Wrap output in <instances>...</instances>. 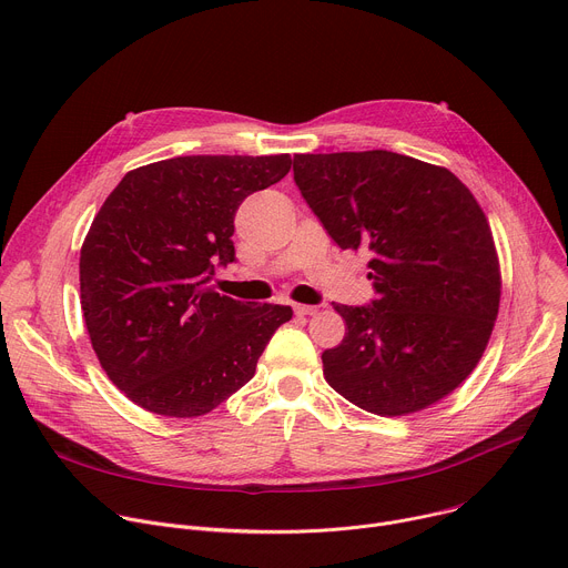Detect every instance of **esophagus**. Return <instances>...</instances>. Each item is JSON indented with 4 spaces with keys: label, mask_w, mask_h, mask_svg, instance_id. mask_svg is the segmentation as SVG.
Listing matches in <instances>:
<instances>
[{
    "label": "esophagus",
    "mask_w": 568,
    "mask_h": 568,
    "mask_svg": "<svg viewBox=\"0 0 568 568\" xmlns=\"http://www.w3.org/2000/svg\"><path fill=\"white\" fill-rule=\"evenodd\" d=\"M315 313H317V305H301V303L294 305V315L296 317H311Z\"/></svg>",
    "instance_id": "1"
}]
</instances>
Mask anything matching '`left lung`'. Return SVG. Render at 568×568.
Segmentation results:
<instances>
[{
    "mask_svg": "<svg viewBox=\"0 0 568 568\" xmlns=\"http://www.w3.org/2000/svg\"><path fill=\"white\" fill-rule=\"evenodd\" d=\"M294 181L339 248L369 255L372 305H342L326 383L381 417L419 412L476 369L494 331L500 270L489 222L446 168L403 153H296Z\"/></svg>",
    "mask_w": 568,
    "mask_h": 568,
    "instance_id": "left-lung-1",
    "label": "left lung"
}]
</instances>
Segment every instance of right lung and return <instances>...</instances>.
<instances>
[{
  "label": "right lung",
  "mask_w": 568,
  "mask_h": 568,
  "mask_svg": "<svg viewBox=\"0 0 568 568\" xmlns=\"http://www.w3.org/2000/svg\"><path fill=\"white\" fill-rule=\"evenodd\" d=\"M292 168L278 156H179L129 172L81 246V311L118 389L153 415H209L253 374L290 305L211 287L235 261L240 203Z\"/></svg>",
  "instance_id": "obj_1"
}]
</instances>
